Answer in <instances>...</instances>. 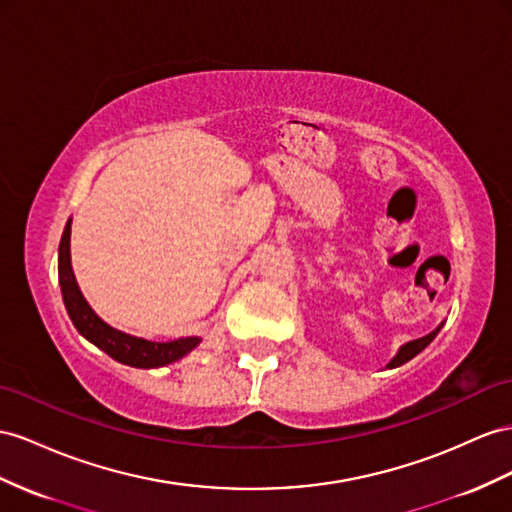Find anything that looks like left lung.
<instances>
[{"label":"left lung","instance_id":"1","mask_svg":"<svg viewBox=\"0 0 512 512\" xmlns=\"http://www.w3.org/2000/svg\"><path fill=\"white\" fill-rule=\"evenodd\" d=\"M443 324H445V322H441L435 331H430V333H428V335H424V337H419V339H411V342L402 344V346L398 348V352H396V357H393V359H391V361L385 365V368H387V370L400 368L402 363L411 361L415 355H419V352H422V350H424V348H426V346L432 342V339L437 337V333L441 331V326H443Z\"/></svg>","mask_w":512,"mask_h":512}]
</instances>
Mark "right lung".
Returning <instances> with one entry per match:
<instances>
[{
  "label": "right lung",
  "mask_w": 512,
  "mask_h": 512,
  "mask_svg": "<svg viewBox=\"0 0 512 512\" xmlns=\"http://www.w3.org/2000/svg\"><path fill=\"white\" fill-rule=\"evenodd\" d=\"M71 222L62 231L58 248V281L62 290L64 307H67L73 326L90 344L106 352L114 361L131 365V368H162V365L175 363L201 344V337H179L173 342H151V339L136 337L114 329L106 320H101L95 309L88 305L71 266Z\"/></svg>",
  "instance_id": "obj_1"
}]
</instances>
